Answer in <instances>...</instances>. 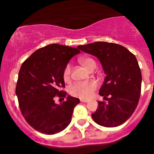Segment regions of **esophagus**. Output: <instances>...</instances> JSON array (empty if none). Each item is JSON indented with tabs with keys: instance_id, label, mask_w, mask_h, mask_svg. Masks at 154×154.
<instances>
[{
	"instance_id": "1",
	"label": "esophagus",
	"mask_w": 154,
	"mask_h": 154,
	"mask_svg": "<svg viewBox=\"0 0 154 154\" xmlns=\"http://www.w3.org/2000/svg\"><path fill=\"white\" fill-rule=\"evenodd\" d=\"M80 101L83 102V103H87V102L89 101V100H88V99H80Z\"/></svg>"
}]
</instances>
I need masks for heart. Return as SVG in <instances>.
<instances>
[{
	"mask_svg": "<svg viewBox=\"0 0 154 154\" xmlns=\"http://www.w3.org/2000/svg\"><path fill=\"white\" fill-rule=\"evenodd\" d=\"M79 63L88 71H92L96 68V62L91 57H83L79 59ZM71 67L69 64L67 65L63 70V77L65 82H68L71 79ZM97 84L94 81L77 82L74 83L69 88V93L74 97L85 99L88 98L93 94L97 89Z\"/></svg>",
	"mask_w": 154,
	"mask_h": 154,
	"instance_id": "heart-1",
	"label": "heart"
}]
</instances>
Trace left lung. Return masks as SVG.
<instances>
[{
    "mask_svg": "<svg viewBox=\"0 0 154 154\" xmlns=\"http://www.w3.org/2000/svg\"><path fill=\"white\" fill-rule=\"evenodd\" d=\"M77 48L97 57L106 74L99 94L107 103L98 101L93 120L106 127L122 125L134 112L141 94L142 73L136 57L124 46L105 42Z\"/></svg>",
    "mask_w": 154,
    "mask_h": 154,
    "instance_id": "8db88e82",
    "label": "left lung"
}]
</instances>
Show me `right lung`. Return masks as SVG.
<instances>
[{"mask_svg":"<svg viewBox=\"0 0 154 154\" xmlns=\"http://www.w3.org/2000/svg\"><path fill=\"white\" fill-rule=\"evenodd\" d=\"M80 50L51 44L35 51L21 65L15 93L21 114L33 129L42 133H60L71 121L74 108L80 100L67 96L60 105L55 97L64 100L63 73L68 61Z\"/></svg>","mask_w":154,"mask_h":154,"instance_id":"obj_1","label":"right lung"}]
</instances>
